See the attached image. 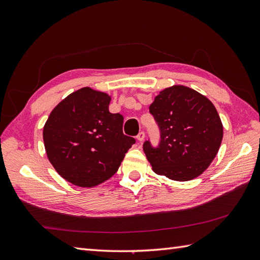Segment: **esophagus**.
Segmentation results:
<instances>
[{
  "label": "esophagus",
  "mask_w": 260,
  "mask_h": 260,
  "mask_svg": "<svg viewBox=\"0 0 260 260\" xmlns=\"http://www.w3.org/2000/svg\"><path fill=\"white\" fill-rule=\"evenodd\" d=\"M136 139L139 140L140 142H143V141H144V139H145V133H144V132H140L139 135L136 136Z\"/></svg>",
  "instance_id": "1"
}]
</instances>
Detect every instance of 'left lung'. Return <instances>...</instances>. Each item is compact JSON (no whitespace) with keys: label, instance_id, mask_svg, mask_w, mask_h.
Listing matches in <instances>:
<instances>
[{"label":"left lung","instance_id":"obj_1","mask_svg":"<svg viewBox=\"0 0 260 260\" xmlns=\"http://www.w3.org/2000/svg\"><path fill=\"white\" fill-rule=\"evenodd\" d=\"M150 112L161 129V144L143 150L152 170L173 181H190L206 171L221 145L223 126L214 105L183 85L159 91Z\"/></svg>","mask_w":260,"mask_h":260}]
</instances>
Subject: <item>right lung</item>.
<instances>
[{
	"label": "right lung",
	"instance_id": "add662e5",
	"mask_svg": "<svg viewBox=\"0 0 260 260\" xmlns=\"http://www.w3.org/2000/svg\"><path fill=\"white\" fill-rule=\"evenodd\" d=\"M112 96L84 87L62 99L43 126L48 159L64 180L93 187L117 172L135 143L123 133L124 118L109 112Z\"/></svg>",
	"mask_w": 260,
	"mask_h": 260
}]
</instances>
